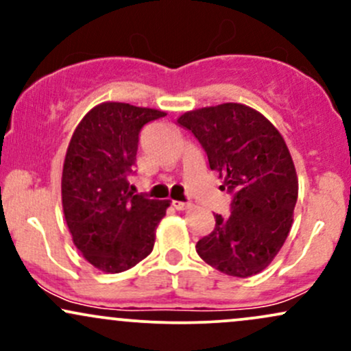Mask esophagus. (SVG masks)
<instances>
[{
  "label": "esophagus",
  "mask_w": 351,
  "mask_h": 351,
  "mask_svg": "<svg viewBox=\"0 0 351 351\" xmlns=\"http://www.w3.org/2000/svg\"><path fill=\"white\" fill-rule=\"evenodd\" d=\"M173 206H175L178 211H186L193 206L191 203H183V201H173Z\"/></svg>",
  "instance_id": "34e87169"
}]
</instances>
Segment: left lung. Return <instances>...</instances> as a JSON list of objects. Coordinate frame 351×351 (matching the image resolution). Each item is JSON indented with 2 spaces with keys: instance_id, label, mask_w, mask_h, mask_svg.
I'll return each mask as SVG.
<instances>
[{
  "instance_id": "left-lung-1",
  "label": "left lung",
  "mask_w": 351,
  "mask_h": 351,
  "mask_svg": "<svg viewBox=\"0 0 351 351\" xmlns=\"http://www.w3.org/2000/svg\"><path fill=\"white\" fill-rule=\"evenodd\" d=\"M198 138L209 168L232 195L231 216L215 215L211 234L196 244L204 263L232 277L264 271L291 232L299 195L291 152L263 114L243 104L184 112L176 120Z\"/></svg>"
}]
</instances>
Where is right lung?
<instances>
[{
	"instance_id": "right-lung-1",
	"label": "right lung",
	"mask_w": 351,
	"mask_h": 351,
	"mask_svg": "<svg viewBox=\"0 0 351 351\" xmlns=\"http://www.w3.org/2000/svg\"><path fill=\"white\" fill-rule=\"evenodd\" d=\"M167 114L104 102L75 127L62 168V209L75 247L95 269L123 272L153 251L155 231L170 206L130 191L138 134Z\"/></svg>"
}]
</instances>
